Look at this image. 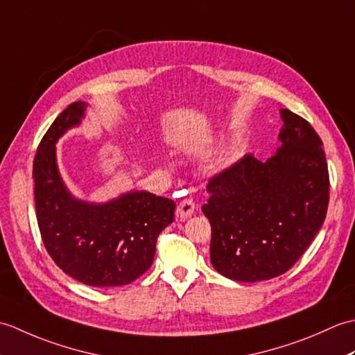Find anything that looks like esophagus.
I'll use <instances>...</instances> for the list:
<instances>
[{"mask_svg":"<svg viewBox=\"0 0 355 355\" xmlns=\"http://www.w3.org/2000/svg\"><path fill=\"white\" fill-rule=\"evenodd\" d=\"M195 202L191 198H184L183 201H180V205L177 206V210H175V215L178 220H187V218L192 216L193 212H195Z\"/></svg>","mask_w":355,"mask_h":355,"instance_id":"obj_1","label":"esophagus"}]
</instances>
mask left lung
<instances>
[{
	"label": "left lung",
	"instance_id": "obj_1",
	"mask_svg": "<svg viewBox=\"0 0 355 355\" xmlns=\"http://www.w3.org/2000/svg\"><path fill=\"white\" fill-rule=\"evenodd\" d=\"M281 146L261 162L247 154L210 178L202 214L212 225L210 261L239 282L273 279L290 270L325 221L329 175L314 128L281 110Z\"/></svg>",
	"mask_w": 355,
	"mask_h": 355
}]
</instances>
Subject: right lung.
I'll use <instances>...</instances> for the list:
<instances>
[{"label":"right lung","mask_w":355,"mask_h":355,"mask_svg":"<svg viewBox=\"0 0 355 355\" xmlns=\"http://www.w3.org/2000/svg\"><path fill=\"white\" fill-rule=\"evenodd\" d=\"M85 102L69 105L37 146L33 162L36 218L45 250L64 273L92 286L134 282L153 266L160 232L175 202L145 191L103 205L74 198L56 163V141L85 116Z\"/></svg>","instance_id":"obj_1"}]
</instances>
